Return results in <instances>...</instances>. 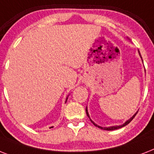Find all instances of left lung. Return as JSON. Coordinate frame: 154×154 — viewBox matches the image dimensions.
<instances>
[{
  "label": "left lung",
  "instance_id": "8db88e82",
  "mask_svg": "<svg viewBox=\"0 0 154 154\" xmlns=\"http://www.w3.org/2000/svg\"><path fill=\"white\" fill-rule=\"evenodd\" d=\"M85 111H86V114H87V116H88V117H89V113H88V111H87V108H86V109H85ZM137 112L136 113H135V114H134V116H133V117H131V118H130V119L128 120V121H127V122H125V123H124V124L122 125H119V126H112V127H108V128H107V127H101V126H99V125H97L95 124V123H94V122H93V121H92L91 119H90V118H89V119H90V121H91V122H92V123H93V124L94 125H95V126L98 127V128H100V129H105V130H114V129H120V128H122V127H124V126H125V125H127L129 124V122H131L132 120L134 119V117H135V116H136V115H137Z\"/></svg>",
  "mask_w": 154,
  "mask_h": 154
}]
</instances>
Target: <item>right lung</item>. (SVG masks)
<instances>
[{"label":"right lung","mask_w":154,"mask_h":154,"mask_svg":"<svg viewBox=\"0 0 154 154\" xmlns=\"http://www.w3.org/2000/svg\"><path fill=\"white\" fill-rule=\"evenodd\" d=\"M67 98H68V97H67ZM66 101H67V99H66Z\"/></svg>","instance_id":"right-lung-1"}]
</instances>
